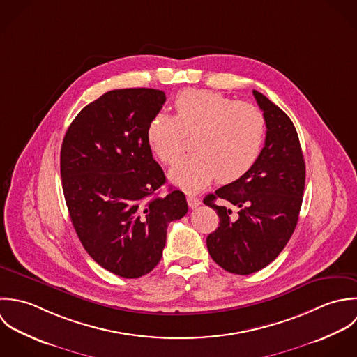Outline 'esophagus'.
<instances>
[{"label":"esophagus","instance_id":"esophagus-1","mask_svg":"<svg viewBox=\"0 0 357 357\" xmlns=\"http://www.w3.org/2000/svg\"><path fill=\"white\" fill-rule=\"evenodd\" d=\"M188 203H189V207H190V208H197V207L202 204V200H200L199 197H196V196L189 195V196H188Z\"/></svg>","mask_w":357,"mask_h":357}]
</instances>
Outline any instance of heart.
I'll return each mask as SVG.
<instances>
[{"mask_svg":"<svg viewBox=\"0 0 357 357\" xmlns=\"http://www.w3.org/2000/svg\"><path fill=\"white\" fill-rule=\"evenodd\" d=\"M174 109L175 116L161 112L150 120L146 138L162 162L174 164L186 135H195L196 153L183 157L169 172L176 186L197 192L215 178L231 183L255 165L266 135V121L258 107L214 91L186 89L176 96Z\"/></svg>","mask_w":357,"mask_h":357,"instance_id":"heart-1","label":"heart"}]
</instances>
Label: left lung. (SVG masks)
Masks as SVG:
<instances>
[{"label":"left lung","mask_w":357,"mask_h":357,"mask_svg":"<svg viewBox=\"0 0 357 357\" xmlns=\"http://www.w3.org/2000/svg\"><path fill=\"white\" fill-rule=\"evenodd\" d=\"M252 93L266 121L261 155L241 179L204 199L219 216L207 237L208 252L234 275H251L278 258L295 230L305 189V161L292 121L264 93ZM216 198L237 208L238 215L216 206Z\"/></svg>","instance_id":"left-lung-1"}]
</instances>
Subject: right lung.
I'll list each match as a JSON object with an SVG mask.
<instances>
[{
	"label": "right lung",
	"instance_id": "add662e5",
	"mask_svg": "<svg viewBox=\"0 0 357 357\" xmlns=\"http://www.w3.org/2000/svg\"><path fill=\"white\" fill-rule=\"evenodd\" d=\"M151 88L114 89L73 120L61 150V175L75 233L89 257L126 279L160 262L169 222L188 213L186 197L169 189L146 132L165 103Z\"/></svg>",
	"mask_w": 357,
	"mask_h": 357
}]
</instances>
